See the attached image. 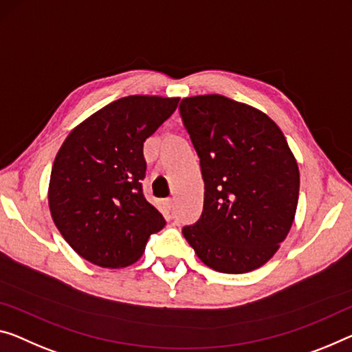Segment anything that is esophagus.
<instances>
[{
  "label": "esophagus",
  "mask_w": 352,
  "mask_h": 352,
  "mask_svg": "<svg viewBox=\"0 0 352 352\" xmlns=\"http://www.w3.org/2000/svg\"><path fill=\"white\" fill-rule=\"evenodd\" d=\"M165 208L168 209V210H171L173 208H175V199H173V198L166 199V201H165Z\"/></svg>",
  "instance_id": "1"
}]
</instances>
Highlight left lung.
Listing matches in <instances>:
<instances>
[{"label":"left lung","instance_id":"8db88e82","mask_svg":"<svg viewBox=\"0 0 352 352\" xmlns=\"http://www.w3.org/2000/svg\"><path fill=\"white\" fill-rule=\"evenodd\" d=\"M179 115L204 181L201 217L184 237L210 269H258L288 236L299 199L285 135L256 108L219 94L182 99Z\"/></svg>","mask_w":352,"mask_h":352}]
</instances>
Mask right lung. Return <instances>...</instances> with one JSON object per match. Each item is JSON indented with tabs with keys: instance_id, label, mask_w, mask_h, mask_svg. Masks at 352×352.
<instances>
[{
	"instance_id": "1",
	"label": "right lung",
	"mask_w": 352,
	"mask_h": 352,
	"mask_svg": "<svg viewBox=\"0 0 352 352\" xmlns=\"http://www.w3.org/2000/svg\"><path fill=\"white\" fill-rule=\"evenodd\" d=\"M179 99L129 96L69 133L53 162L48 204L56 228L86 261L124 267L138 261L165 219L146 201L143 143Z\"/></svg>"
}]
</instances>
